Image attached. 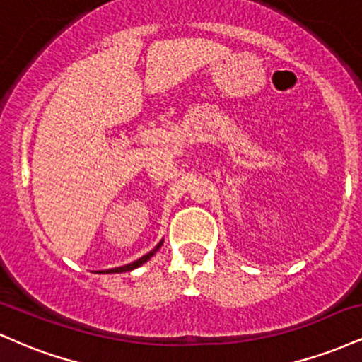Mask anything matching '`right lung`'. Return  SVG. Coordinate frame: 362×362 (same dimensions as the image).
<instances>
[{
    "instance_id": "obj_1",
    "label": "right lung",
    "mask_w": 362,
    "mask_h": 362,
    "mask_svg": "<svg viewBox=\"0 0 362 362\" xmlns=\"http://www.w3.org/2000/svg\"><path fill=\"white\" fill-rule=\"evenodd\" d=\"M161 245H163V240H161L160 243L156 245L155 248H153L151 252L149 253H146V255H143L141 257V259H138V260H134L132 262V264H127V265H122V267H115V269H107V271H100L98 274H120V272H129V271H134V269H138L139 265H143L144 262H148L149 259H151L153 255H155V253L160 250V247Z\"/></svg>"
}]
</instances>
